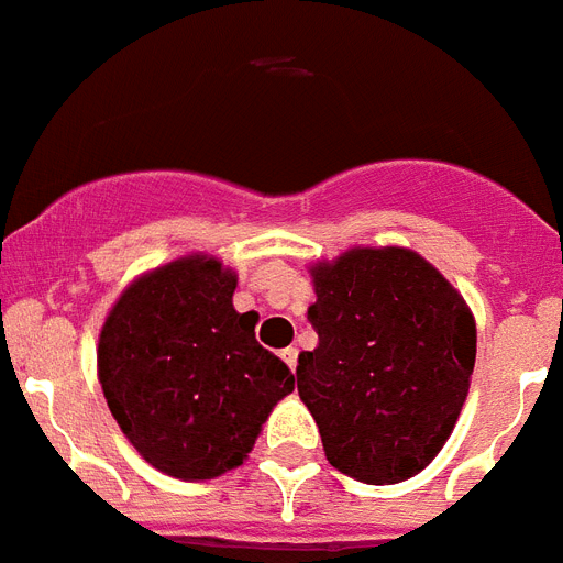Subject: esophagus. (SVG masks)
Wrapping results in <instances>:
<instances>
[{"label":"esophagus","mask_w":563,"mask_h":563,"mask_svg":"<svg viewBox=\"0 0 563 563\" xmlns=\"http://www.w3.org/2000/svg\"><path fill=\"white\" fill-rule=\"evenodd\" d=\"M282 360L290 365V371H296V365H299V351H296V347H285V351H282Z\"/></svg>","instance_id":"1"}]
</instances>
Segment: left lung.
<instances>
[{
	"label": "left lung",
	"mask_w": 563,
	"mask_h": 563,
	"mask_svg": "<svg viewBox=\"0 0 563 563\" xmlns=\"http://www.w3.org/2000/svg\"><path fill=\"white\" fill-rule=\"evenodd\" d=\"M319 345L296 383L331 466L385 486L429 466L452 434L475 371L466 301L411 250H351L313 267Z\"/></svg>",
	"instance_id": "8db88e82"
}]
</instances>
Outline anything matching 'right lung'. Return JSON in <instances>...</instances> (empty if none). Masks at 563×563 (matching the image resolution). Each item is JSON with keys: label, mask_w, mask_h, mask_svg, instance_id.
Masks as SVG:
<instances>
[{"label": "right lung", "mask_w": 563, "mask_h": 563, "mask_svg": "<svg viewBox=\"0 0 563 563\" xmlns=\"http://www.w3.org/2000/svg\"><path fill=\"white\" fill-rule=\"evenodd\" d=\"M232 292L235 273L189 255L137 278L100 331L109 411L143 460L180 481L241 466L292 391L290 368L255 339L258 316L235 313Z\"/></svg>", "instance_id": "1"}]
</instances>
